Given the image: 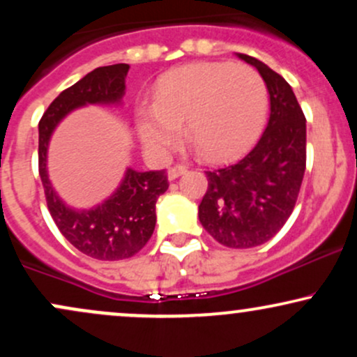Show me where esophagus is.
<instances>
[{
	"mask_svg": "<svg viewBox=\"0 0 357 357\" xmlns=\"http://www.w3.org/2000/svg\"><path fill=\"white\" fill-rule=\"evenodd\" d=\"M186 171H188L186 166H173V167H169V169H167V178L173 181V179L179 178V176L186 173Z\"/></svg>",
	"mask_w": 357,
	"mask_h": 357,
	"instance_id": "obj_1",
	"label": "esophagus"
}]
</instances>
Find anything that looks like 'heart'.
<instances>
[{
	"instance_id": "1",
	"label": "heart",
	"mask_w": 357,
	"mask_h": 357,
	"mask_svg": "<svg viewBox=\"0 0 357 357\" xmlns=\"http://www.w3.org/2000/svg\"><path fill=\"white\" fill-rule=\"evenodd\" d=\"M268 114V90L255 68L230 61H203L162 75L154 104L137 109L142 142L167 155L186 136L204 159L221 161L260 136Z\"/></svg>"
}]
</instances>
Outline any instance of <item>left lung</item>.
<instances>
[{
    "label": "left lung",
    "mask_w": 357,
    "mask_h": 357,
    "mask_svg": "<svg viewBox=\"0 0 357 357\" xmlns=\"http://www.w3.org/2000/svg\"><path fill=\"white\" fill-rule=\"evenodd\" d=\"M267 84L268 124L247 155L206 171L199 221L218 243L252 248L275 236L292 215L305 173V116L287 80L264 61L238 53Z\"/></svg>",
    "instance_id": "obj_1"
}]
</instances>
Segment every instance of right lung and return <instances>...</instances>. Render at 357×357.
<instances>
[{
  "instance_id": "obj_1",
  "label": "right lung",
  "mask_w": 357,
  "mask_h": 357,
  "mask_svg": "<svg viewBox=\"0 0 357 357\" xmlns=\"http://www.w3.org/2000/svg\"><path fill=\"white\" fill-rule=\"evenodd\" d=\"M127 63L99 67L60 93L38 124V171L53 221L79 252L97 260L114 261L136 255L155 227V202L169 188L165 169L127 167L124 179L110 198L90 210H73L53 190L47 171L50 137L60 121L87 104H121L126 93Z\"/></svg>"
}]
</instances>
